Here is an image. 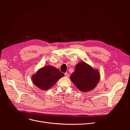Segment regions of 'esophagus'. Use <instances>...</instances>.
<instances>
[{
    "label": "esophagus",
    "mask_w": 130,
    "mask_h": 130,
    "mask_svg": "<svg viewBox=\"0 0 130 130\" xmlns=\"http://www.w3.org/2000/svg\"><path fill=\"white\" fill-rule=\"evenodd\" d=\"M64 75H65V76L66 77H69V73H67V72L65 73Z\"/></svg>",
    "instance_id": "esophagus-1"
}]
</instances>
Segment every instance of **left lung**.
<instances>
[{
	"instance_id": "left-lung-1",
	"label": "left lung",
	"mask_w": 130,
	"mask_h": 130,
	"mask_svg": "<svg viewBox=\"0 0 130 130\" xmlns=\"http://www.w3.org/2000/svg\"><path fill=\"white\" fill-rule=\"evenodd\" d=\"M100 74L84 61L76 65L75 70L72 74L71 79L79 90L88 92L96 87L100 80Z\"/></svg>"
}]
</instances>
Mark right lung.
Masks as SVG:
<instances>
[{
	"mask_svg": "<svg viewBox=\"0 0 130 130\" xmlns=\"http://www.w3.org/2000/svg\"><path fill=\"white\" fill-rule=\"evenodd\" d=\"M64 76L63 73L53 66H47L37 71L32 76L33 83L43 90L53 86L56 82Z\"/></svg>",
	"mask_w": 130,
	"mask_h": 130,
	"instance_id": "obj_1",
	"label": "right lung"
}]
</instances>
